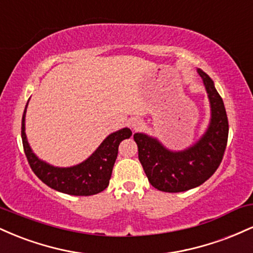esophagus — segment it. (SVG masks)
Listing matches in <instances>:
<instances>
[{
    "label": "esophagus",
    "mask_w": 253,
    "mask_h": 253,
    "mask_svg": "<svg viewBox=\"0 0 253 253\" xmlns=\"http://www.w3.org/2000/svg\"><path fill=\"white\" fill-rule=\"evenodd\" d=\"M129 125H130V127H132L133 129L138 130V129H140L141 127H143L144 123H143V120H141L140 118H133L132 120H130Z\"/></svg>",
    "instance_id": "1"
}]
</instances>
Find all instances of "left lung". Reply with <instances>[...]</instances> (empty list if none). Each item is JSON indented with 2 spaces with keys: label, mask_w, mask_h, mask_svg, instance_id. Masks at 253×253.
<instances>
[{
  "label": "left lung",
  "mask_w": 253,
  "mask_h": 253,
  "mask_svg": "<svg viewBox=\"0 0 253 253\" xmlns=\"http://www.w3.org/2000/svg\"><path fill=\"white\" fill-rule=\"evenodd\" d=\"M197 72L208 92L211 119L206 134L194 146L182 152H171L157 139L143 133L133 135L149 182L165 193H181L205 183L219 168L227 145L228 120L222 98L211 77L200 69Z\"/></svg>",
  "instance_id": "1"
}]
</instances>
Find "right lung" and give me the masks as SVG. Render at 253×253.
Here are the masks:
<instances>
[{
    "label": "right lung",
    "mask_w": 253,
    "mask_h": 253,
    "mask_svg": "<svg viewBox=\"0 0 253 253\" xmlns=\"http://www.w3.org/2000/svg\"><path fill=\"white\" fill-rule=\"evenodd\" d=\"M26 108L21 123L22 145L28 164L40 181L52 189L76 196L95 195L108 187L113 167L118 157L119 145L124 139L132 135V130L123 128L112 133L85 162L76 167L54 168L38 159L37 156L32 152L25 133Z\"/></svg>",
    "instance_id": "right-lung-1"
}]
</instances>
